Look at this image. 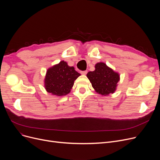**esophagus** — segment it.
Listing matches in <instances>:
<instances>
[{
    "mask_svg": "<svg viewBox=\"0 0 160 160\" xmlns=\"http://www.w3.org/2000/svg\"><path fill=\"white\" fill-rule=\"evenodd\" d=\"M80 73H81L82 74L85 75V74H86L88 73V71H80Z\"/></svg>",
    "mask_w": 160,
    "mask_h": 160,
    "instance_id": "34e87169",
    "label": "esophagus"
}]
</instances>
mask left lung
I'll return each instance as SVG.
<instances>
[{
	"mask_svg": "<svg viewBox=\"0 0 160 160\" xmlns=\"http://www.w3.org/2000/svg\"><path fill=\"white\" fill-rule=\"evenodd\" d=\"M87 77L97 93L102 95L113 93L119 81V74L101 62L95 65V70L89 72Z\"/></svg>",
	"mask_w": 160,
	"mask_h": 160,
	"instance_id": "1",
	"label": "left lung"
}]
</instances>
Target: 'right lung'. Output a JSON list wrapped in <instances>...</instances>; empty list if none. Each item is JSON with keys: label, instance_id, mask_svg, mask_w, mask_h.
<instances>
[{"label": "right lung", "instance_id": "obj_1", "mask_svg": "<svg viewBox=\"0 0 160 160\" xmlns=\"http://www.w3.org/2000/svg\"><path fill=\"white\" fill-rule=\"evenodd\" d=\"M80 75L73 67L62 61L48 69L45 80V89L48 93L57 96L65 95L69 93L74 80Z\"/></svg>", "mask_w": 160, "mask_h": 160}]
</instances>
